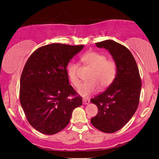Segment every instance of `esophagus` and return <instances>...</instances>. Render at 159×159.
<instances>
[{
  "mask_svg": "<svg viewBox=\"0 0 159 159\" xmlns=\"http://www.w3.org/2000/svg\"><path fill=\"white\" fill-rule=\"evenodd\" d=\"M90 103V99H83V104H88Z\"/></svg>",
  "mask_w": 159,
  "mask_h": 159,
  "instance_id": "34e87169",
  "label": "esophagus"
}]
</instances>
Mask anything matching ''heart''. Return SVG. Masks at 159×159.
<instances>
[{
	"label": "heart",
	"instance_id": "1",
	"mask_svg": "<svg viewBox=\"0 0 159 159\" xmlns=\"http://www.w3.org/2000/svg\"><path fill=\"white\" fill-rule=\"evenodd\" d=\"M82 60L87 63L93 71L90 77V81L82 83L78 89L80 95L86 97L95 93L98 90L104 89L111 85L116 74V66L114 61L107 60L103 54L91 52L83 56ZM77 64L71 62L67 66V74L71 82L74 86L78 87L80 80L76 75Z\"/></svg>",
	"mask_w": 159,
	"mask_h": 159
}]
</instances>
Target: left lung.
<instances>
[{
	"label": "left lung",
	"mask_w": 159,
	"mask_h": 159,
	"mask_svg": "<svg viewBox=\"0 0 159 159\" xmlns=\"http://www.w3.org/2000/svg\"><path fill=\"white\" fill-rule=\"evenodd\" d=\"M95 44L109 50L116 66V74L105 91L90 99L98 108V114L90 121L99 130L112 133L121 129L135 113L142 81L135 60L127 48L112 40Z\"/></svg>",
	"instance_id": "1"
}]
</instances>
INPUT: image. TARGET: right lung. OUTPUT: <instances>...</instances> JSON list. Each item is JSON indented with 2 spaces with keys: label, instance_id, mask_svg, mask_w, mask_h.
<instances>
[{
  "label": "right lung",
  "instance_id": "1",
  "mask_svg": "<svg viewBox=\"0 0 159 159\" xmlns=\"http://www.w3.org/2000/svg\"><path fill=\"white\" fill-rule=\"evenodd\" d=\"M83 47L44 45L26 62L20 79V104L29 123L40 133L53 134L63 130L74 109L82 105L81 97L69 85L66 66Z\"/></svg>",
  "mask_w": 159,
  "mask_h": 159
}]
</instances>
